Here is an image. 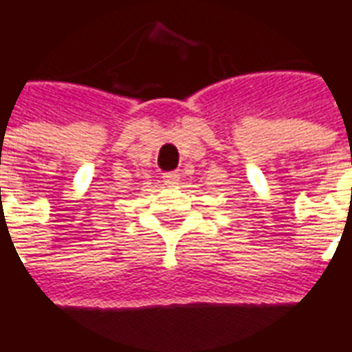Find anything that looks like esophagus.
Returning a JSON list of instances; mask_svg holds the SVG:
<instances>
[{"label": "esophagus", "instance_id": "1", "mask_svg": "<svg viewBox=\"0 0 352 352\" xmlns=\"http://www.w3.org/2000/svg\"><path fill=\"white\" fill-rule=\"evenodd\" d=\"M164 182L166 184H170V186H175V184H179V181H181V175L177 173V171H168V173H164Z\"/></svg>", "mask_w": 352, "mask_h": 352}]
</instances>
